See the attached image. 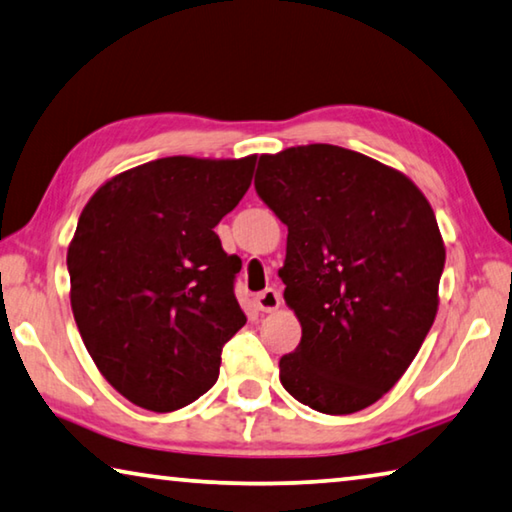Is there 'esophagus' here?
Masks as SVG:
<instances>
[{"label":"esophagus","instance_id":"obj_1","mask_svg":"<svg viewBox=\"0 0 512 512\" xmlns=\"http://www.w3.org/2000/svg\"><path fill=\"white\" fill-rule=\"evenodd\" d=\"M280 294L275 289H264V291H259V294L255 296V305H257V310L259 312H273V310H278L280 307Z\"/></svg>","mask_w":512,"mask_h":512}]
</instances>
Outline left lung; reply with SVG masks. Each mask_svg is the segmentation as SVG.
<instances>
[{
	"label": "left lung",
	"mask_w": 512,
	"mask_h": 512,
	"mask_svg": "<svg viewBox=\"0 0 512 512\" xmlns=\"http://www.w3.org/2000/svg\"><path fill=\"white\" fill-rule=\"evenodd\" d=\"M255 191L289 230L280 278L303 326L282 387L323 415L369 408L435 321L444 243L431 205L399 170L328 143L262 154Z\"/></svg>",
	"instance_id": "8db88e82"
}]
</instances>
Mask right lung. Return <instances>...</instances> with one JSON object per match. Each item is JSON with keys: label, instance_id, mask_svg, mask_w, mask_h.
<instances>
[{"label": "right lung", "instance_id": "1", "mask_svg": "<svg viewBox=\"0 0 512 512\" xmlns=\"http://www.w3.org/2000/svg\"><path fill=\"white\" fill-rule=\"evenodd\" d=\"M257 157H166L95 191L68 248L70 303L97 369L136 405L173 412L216 383L246 314L241 269L214 227L239 205Z\"/></svg>", "mask_w": 512, "mask_h": 512}]
</instances>
